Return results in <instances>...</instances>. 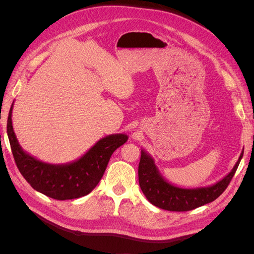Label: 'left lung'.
<instances>
[{"label": "left lung", "instance_id": "left-lung-1", "mask_svg": "<svg viewBox=\"0 0 254 254\" xmlns=\"http://www.w3.org/2000/svg\"><path fill=\"white\" fill-rule=\"evenodd\" d=\"M244 150L232 171L221 180L209 187L183 189L168 182L159 172L155 160L145 150H141L139 164V183L143 194L148 201L160 209L176 212H186L214 201L229 186L240 165Z\"/></svg>", "mask_w": 254, "mask_h": 254}]
</instances>
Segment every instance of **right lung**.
<instances>
[{
	"instance_id": "1",
	"label": "right lung",
	"mask_w": 254,
	"mask_h": 254,
	"mask_svg": "<svg viewBox=\"0 0 254 254\" xmlns=\"http://www.w3.org/2000/svg\"><path fill=\"white\" fill-rule=\"evenodd\" d=\"M12 108L13 103L7 120V134L17 167L34 190L57 200L75 199L91 193L101 181L112 153L128 140L125 133L109 134L73 162L47 163L22 149L13 131Z\"/></svg>"
}]
</instances>
